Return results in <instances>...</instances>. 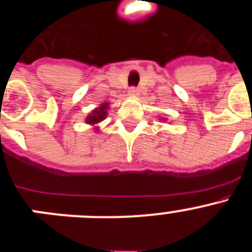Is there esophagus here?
Returning <instances> with one entry per match:
<instances>
[{
    "instance_id": "esophagus-1",
    "label": "esophagus",
    "mask_w": 252,
    "mask_h": 252,
    "mask_svg": "<svg viewBox=\"0 0 252 252\" xmlns=\"http://www.w3.org/2000/svg\"><path fill=\"white\" fill-rule=\"evenodd\" d=\"M128 94H130L131 97H136V95H139V91H137L135 87H132V88H130V91H128Z\"/></svg>"
}]
</instances>
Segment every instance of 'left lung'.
<instances>
[{
  "mask_svg": "<svg viewBox=\"0 0 252 252\" xmlns=\"http://www.w3.org/2000/svg\"><path fill=\"white\" fill-rule=\"evenodd\" d=\"M160 120H161V121H166V119H160Z\"/></svg>",
  "mask_w": 252,
  "mask_h": 252,
  "instance_id": "left-lung-1",
  "label": "left lung"
}]
</instances>
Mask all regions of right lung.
<instances>
[{"label": "right lung", "mask_w": 252, "mask_h": 252, "mask_svg": "<svg viewBox=\"0 0 252 252\" xmlns=\"http://www.w3.org/2000/svg\"><path fill=\"white\" fill-rule=\"evenodd\" d=\"M108 107H110V103L108 102H104V103L99 104V107H95L94 110L91 113H88V116L86 117V124L93 126L94 131H99L98 124H101L104 119L107 117V111H108Z\"/></svg>", "instance_id": "right-lung-1"}]
</instances>
